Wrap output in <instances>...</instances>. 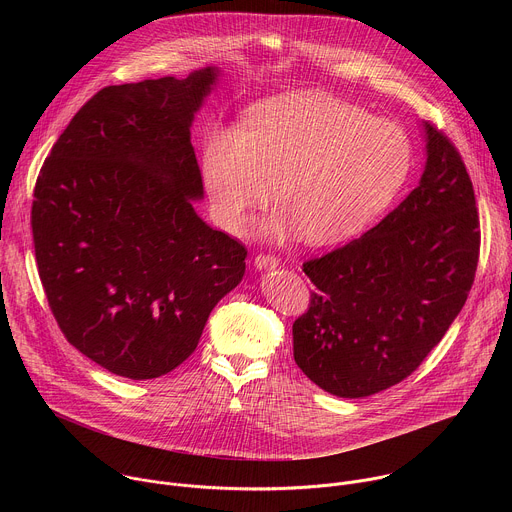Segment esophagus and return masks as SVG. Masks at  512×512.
<instances>
[{
	"label": "esophagus",
	"instance_id": "obj_1",
	"mask_svg": "<svg viewBox=\"0 0 512 512\" xmlns=\"http://www.w3.org/2000/svg\"><path fill=\"white\" fill-rule=\"evenodd\" d=\"M253 263H255V267H257L259 271H269V269H275V267L279 265L277 259L271 257V255H257Z\"/></svg>",
	"mask_w": 512,
	"mask_h": 512
}]
</instances>
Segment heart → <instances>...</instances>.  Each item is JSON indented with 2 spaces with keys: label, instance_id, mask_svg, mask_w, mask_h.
Returning <instances> with one entry per match:
<instances>
[{
  "label": "heart",
  "instance_id": "obj_1",
  "mask_svg": "<svg viewBox=\"0 0 512 512\" xmlns=\"http://www.w3.org/2000/svg\"><path fill=\"white\" fill-rule=\"evenodd\" d=\"M413 166L403 127L318 93L253 107L245 129H216L202 152L214 214L243 233L275 200L281 210L263 233L275 243L302 237L312 247L342 243L367 229L397 198Z\"/></svg>",
  "mask_w": 512,
  "mask_h": 512
}]
</instances>
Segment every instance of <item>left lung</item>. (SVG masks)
<instances>
[{
  "label": "left lung",
  "mask_w": 512,
  "mask_h": 512,
  "mask_svg": "<svg viewBox=\"0 0 512 512\" xmlns=\"http://www.w3.org/2000/svg\"><path fill=\"white\" fill-rule=\"evenodd\" d=\"M417 188L360 239L304 263L310 310L294 322V358L330 395L369 397L401 383L466 304L480 231L474 188L454 145L421 121Z\"/></svg>",
  "instance_id": "obj_1"
}]
</instances>
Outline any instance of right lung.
Returning <instances> with one entry per match:
<instances>
[{"instance_id":"add662e5","label":"right lung","mask_w":512,"mask_h":512,"mask_svg":"<svg viewBox=\"0 0 512 512\" xmlns=\"http://www.w3.org/2000/svg\"><path fill=\"white\" fill-rule=\"evenodd\" d=\"M221 75L204 66L105 87L40 170L32 233L50 310L113 375L174 371L245 275V247L194 210L204 186L190 127Z\"/></svg>"}]
</instances>
